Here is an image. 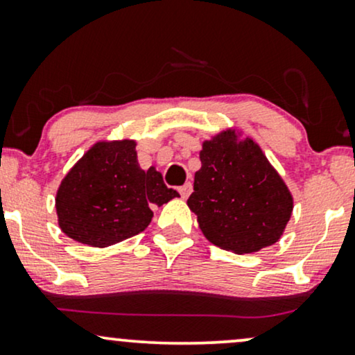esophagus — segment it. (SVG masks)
Segmentation results:
<instances>
[{
    "label": "esophagus",
    "instance_id": "34e87169",
    "mask_svg": "<svg viewBox=\"0 0 355 355\" xmlns=\"http://www.w3.org/2000/svg\"><path fill=\"white\" fill-rule=\"evenodd\" d=\"M178 191H180L182 198H188V196H190V193H191V183L188 182V183H185V185H182L180 188H178Z\"/></svg>",
    "mask_w": 355,
    "mask_h": 355
}]
</instances>
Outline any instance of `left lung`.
Instances as JSON below:
<instances>
[{
  "mask_svg": "<svg viewBox=\"0 0 355 355\" xmlns=\"http://www.w3.org/2000/svg\"><path fill=\"white\" fill-rule=\"evenodd\" d=\"M188 206L209 242L236 254L275 244L293 211L288 187L259 144L227 129L203 142Z\"/></svg>",
  "mask_w": 355,
  "mask_h": 355,
  "instance_id": "8db88e82",
  "label": "left lung"
}]
</instances>
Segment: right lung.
I'll list each match as a JSON object with an SVG mask.
<instances>
[{
	"mask_svg": "<svg viewBox=\"0 0 355 355\" xmlns=\"http://www.w3.org/2000/svg\"><path fill=\"white\" fill-rule=\"evenodd\" d=\"M177 191L154 167L142 170L136 142H96L65 175L55 196L58 226L92 248H107L139 234L152 221V208Z\"/></svg>",
	"mask_w": 355,
	"mask_h": 355,
	"instance_id": "right-lung-1",
	"label": "right lung"
}]
</instances>
